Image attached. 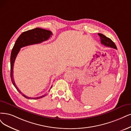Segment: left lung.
Wrapping results in <instances>:
<instances>
[{
	"mask_svg": "<svg viewBox=\"0 0 131 131\" xmlns=\"http://www.w3.org/2000/svg\"><path fill=\"white\" fill-rule=\"evenodd\" d=\"M98 35L100 37L101 44L109 47L113 48H115V49H117V46H116L114 42L111 40V39H110L107 37H106L105 36H104L101 33H98Z\"/></svg>",
	"mask_w": 131,
	"mask_h": 131,
	"instance_id": "obj_1",
	"label": "left lung"
}]
</instances>
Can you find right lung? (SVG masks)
Segmentation results:
<instances>
[{"label": "right lung", "instance_id": "obj_1", "mask_svg": "<svg viewBox=\"0 0 131 131\" xmlns=\"http://www.w3.org/2000/svg\"><path fill=\"white\" fill-rule=\"evenodd\" d=\"M52 35V33L51 31L49 30H45V29H42L40 28H36L32 29V30H28L25 32H24L20 35L18 39H17L14 45L12 50L11 54V58H10V61H11V81L13 85L15 87L17 91L20 93L24 97L29 99H38L39 98H41L46 95V94H43L42 96H39L37 98H31L27 96L25 94H24L21 92L17 88L15 81L13 79V66L14 61L16 60V58L18 53L20 51V48L26 46L28 45H33V44H36V43H39L42 42V41H46L48 40V39L50 38V37ZM52 86H51V88H52Z\"/></svg>", "mask_w": 131, "mask_h": 131}]
</instances>
